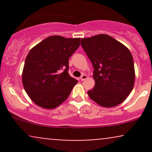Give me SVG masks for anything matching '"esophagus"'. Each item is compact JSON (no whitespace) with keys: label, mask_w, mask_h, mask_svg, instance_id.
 I'll return each mask as SVG.
<instances>
[{"label":"esophagus","mask_w":152,"mask_h":152,"mask_svg":"<svg viewBox=\"0 0 152 152\" xmlns=\"http://www.w3.org/2000/svg\"><path fill=\"white\" fill-rule=\"evenodd\" d=\"M87 78H88V76H87L86 75H82L81 77H80V79H81V81H84V80L86 79Z\"/></svg>","instance_id":"1"}]
</instances>
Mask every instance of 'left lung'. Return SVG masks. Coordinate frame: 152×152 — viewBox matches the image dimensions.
Segmentation results:
<instances>
[{"instance_id": "obj_1", "label": "left lung", "mask_w": 152, "mask_h": 152, "mask_svg": "<svg viewBox=\"0 0 152 152\" xmlns=\"http://www.w3.org/2000/svg\"><path fill=\"white\" fill-rule=\"evenodd\" d=\"M81 44L94 69L95 86L88 91L91 99L106 108L121 104L132 92L135 81L130 50L106 34L82 38Z\"/></svg>"}]
</instances>
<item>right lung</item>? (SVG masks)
<instances>
[{
	"instance_id": "obj_1",
	"label": "right lung",
	"mask_w": 152,
	"mask_h": 152,
	"mask_svg": "<svg viewBox=\"0 0 152 152\" xmlns=\"http://www.w3.org/2000/svg\"><path fill=\"white\" fill-rule=\"evenodd\" d=\"M80 40L49 36L29 51L23 69L22 82L36 105L53 109L69 97L78 82L68 73L69 58L79 47Z\"/></svg>"
}]
</instances>
